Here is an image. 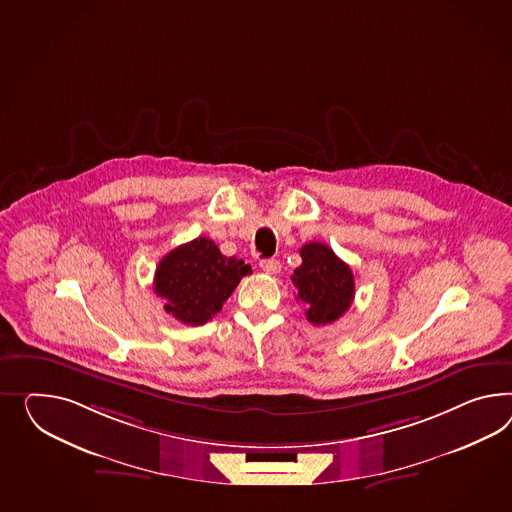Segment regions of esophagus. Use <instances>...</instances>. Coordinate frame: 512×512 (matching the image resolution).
<instances>
[{"label": "esophagus", "mask_w": 512, "mask_h": 512, "mask_svg": "<svg viewBox=\"0 0 512 512\" xmlns=\"http://www.w3.org/2000/svg\"><path fill=\"white\" fill-rule=\"evenodd\" d=\"M260 267H262L267 275H276L280 271V262L275 260V258H269V260H262Z\"/></svg>", "instance_id": "1"}]
</instances>
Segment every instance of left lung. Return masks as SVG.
I'll use <instances>...</instances> for the list:
<instances>
[{
    "label": "left lung",
    "instance_id": "obj_1",
    "mask_svg": "<svg viewBox=\"0 0 512 512\" xmlns=\"http://www.w3.org/2000/svg\"><path fill=\"white\" fill-rule=\"evenodd\" d=\"M302 263L293 271V284L299 301L306 304V319L312 325H328L340 319L354 299L351 267L325 243H306L301 249Z\"/></svg>",
    "mask_w": 512,
    "mask_h": 512
}]
</instances>
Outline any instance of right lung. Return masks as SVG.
I'll return each instance as SVG.
<instances>
[{
    "label": "right lung",
    "mask_w": 512,
    "mask_h": 512,
    "mask_svg": "<svg viewBox=\"0 0 512 512\" xmlns=\"http://www.w3.org/2000/svg\"><path fill=\"white\" fill-rule=\"evenodd\" d=\"M250 265L224 256L208 237H197L171 250L158 263L154 291L165 299V312L184 325L198 327L221 312Z\"/></svg>",
    "instance_id": "1"
}]
</instances>
